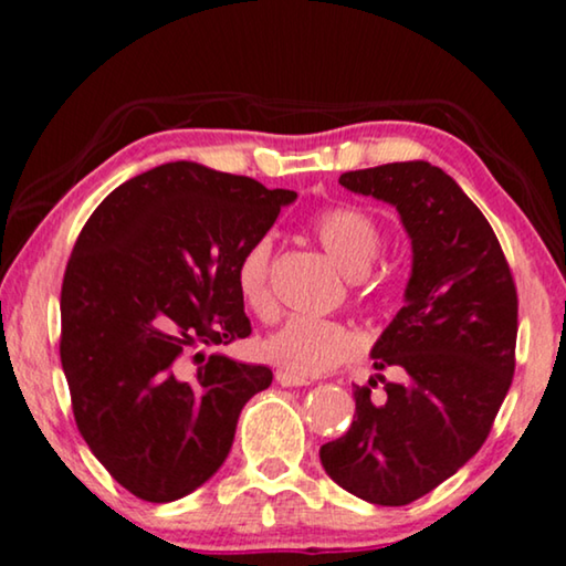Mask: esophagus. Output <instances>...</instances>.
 Returning <instances> with one entry per match:
<instances>
[{
  "instance_id": "1",
  "label": "esophagus",
  "mask_w": 566,
  "mask_h": 566,
  "mask_svg": "<svg viewBox=\"0 0 566 566\" xmlns=\"http://www.w3.org/2000/svg\"><path fill=\"white\" fill-rule=\"evenodd\" d=\"M275 381L281 386H308V384H312L308 378L293 376V374H289V370H275Z\"/></svg>"
}]
</instances>
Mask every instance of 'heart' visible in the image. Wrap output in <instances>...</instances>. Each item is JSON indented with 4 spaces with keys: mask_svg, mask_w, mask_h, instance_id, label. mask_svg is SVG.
<instances>
[{
    "mask_svg": "<svg viewBox=\"0 0 566 566\" xmlns=\"http://www.w3.org/2000/svg\"><path fill=\"white\" fill-rule=\"evenodd\" d=\"M312 229L324 252L350 277L366 275L381 252V231L363 208H327L316 216ZM270 260H273V242L270 237H262L247 247L237 265L239 296L247 308L258 314H265L273 301L270 298ZM258 350L281 370L306 378L319 376L350 358L355 353V337L339 322L296 314L262 337Z\"/></svg>",
    "mask_w": 566,
    "mask_h": 566,
    "instance_id": "b5f03b06",
    "label": "heart"
}]
</instances>
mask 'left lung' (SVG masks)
<instances>
[{"mask_svg":"<svg viewBox=\"0 0 566 566\" xmlns=\"http://www.w3.org/2000/svg\"><path fill=\"white\" fill-rule=\"evenodd\" d=\"M391 203L412 239V275L370 358L399 381L355 386V417L319 448L322 467L355 497L409 505L453 476L490 436L513 384L517 291L490 221L430 161L339 175ZM385 384L381 398L369 389Z\"/></svg>","mask_w":566,"mask_h":566,"instance_id":"left-lung-1","label":"left lung"}]
</instances>
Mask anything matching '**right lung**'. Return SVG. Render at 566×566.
Masks as SVG:
<instances>
[{"instance_id": "1", "label": "right lung", "mask_w": 566, "mask_h": 566, "mask_svg": "<svg viewBox=\"0 0 566 566\" xmlns=\"http://www.w3.org/2000/svg\"><path fill=\"white\" fill-rule=\"evenodd\" d=\"M293 190L169 161L115 188L84 223L61 285V368L95 459L146 502L180 500L231 451L273 370L196 345L250 337L237 265Z\"/></svg>"}]
</instances>
